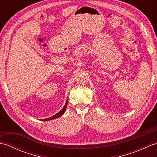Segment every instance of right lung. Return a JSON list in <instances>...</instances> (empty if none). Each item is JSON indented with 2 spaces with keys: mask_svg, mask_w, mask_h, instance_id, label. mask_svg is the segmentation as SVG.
Returning a JSON list of instances; mask_svg holds the SVG:
<instances>
[{
  "mask_svg": "<svg viewBox=\"0 0 157 157\" xmlns=\"http://www.w3.org/2000/svg\"><path fill=\"white\" fill-rule=\"evenodd\" d=\"M67 102L65 103V106H63V108L58 113H56V114H55V115H53L52 117H48V118H46V119H42V121H49V120H52V119H56V118H59L60 117L62 116L63 113H64L65 112V110H66V107H67Z\"/></svg>",
  "mask_w": 157,
  "mask_h": 157,
  "instance_id": "obj_1",
  "label": "right lung"
}]
</instances>
